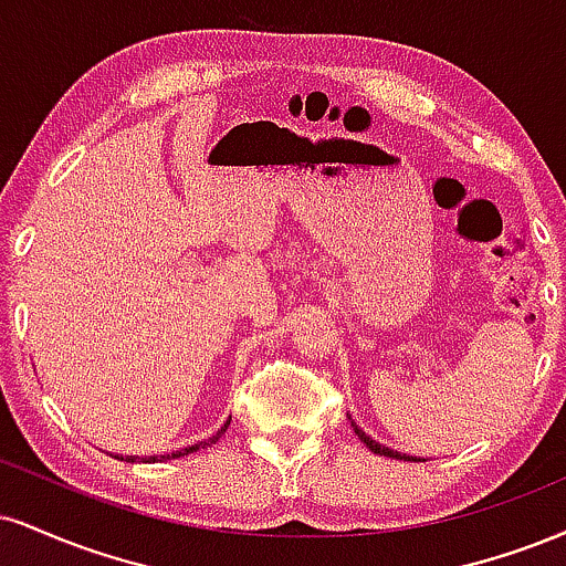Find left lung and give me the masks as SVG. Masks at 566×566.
<instances>
[{
  "label": "left lung",
  "mask_w": 566,
  "mask_h": 566,
  "mask_svg": "<svg viewBox=\"0 0 566 566\" xmlns=\"http://www.w3.org/2000/svg\"><path fill=\"white\" fill-rule=\"evenodd\" d=\"M353 430H356V434H358V438H360V440H364V446H366V448H369V451H371V453H379V455H390V459H408V455H406V453L390 451V448H385V446H382V442L371 440V438H369V434H366L364 430H360V427H358V424H353Z\"/></svg>",
  "instance_id": "1"
}]
</instances>
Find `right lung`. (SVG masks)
<instances>
[{
	"mask_svg": "<svg viewBox=\"0 0 566 566\" xmlns=\"http://www.w3.org/2000/svg\"><path fill=\"white\" fill-rule=\"evenodd\" d=\"M231 421V419H229ZM229 421L227 424L221 427V430H218L213 438H208V440H202V442H197V446H189V448H181V451H176V453H171V455H153V459H149V464H155V461H163V459H179V455H189V453H195V451H200V448H206V446H213V442H218V438H221L223 432H227V427H229ZM128 461H136V459H132V455H126ZM147 461V459H145Z\"/></svg>",
	"mask_w": 566,
	"mask_h": 566,
	"instance_id": "right-lung-1",
	"label": "right lung"
}]
</instances>
